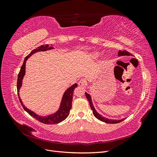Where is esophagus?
Returning a JSON list of instances; mask_svg holds the SVG:
<instances>
[{"instance_id":"esophagus-1","label":"esophagus","mask_w":157,"mask_h":157,"mask_svg":"<svg viewBox=\"0 0 157 157\" xmlns=\"http://www.w3.org/2000/svg\"><path fill=\"white\" fill-rule=\"evenodd\" d=\"M78 86L80 87H85V86H86V82L84 79L82 78L79 80L78 82Z\"/></svg>"}]
</instances>
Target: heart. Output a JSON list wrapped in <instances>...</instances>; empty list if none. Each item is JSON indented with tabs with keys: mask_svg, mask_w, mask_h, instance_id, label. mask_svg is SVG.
Here are the masks:
<instances>
[{
	"mask_svg": "<svg viewBox=\"0 0 157 157\" xmlns=\"http://www.w3.org/2000/svg\"><path fill=\"white\" fill-rule=\"evenodd\" d=\"M92 56L94 57H95V58H97V57L99 56V54L97 53V52H94V53L92 54Z\"/></svg>",
	"mask_w": 157,
	"mask_h": 157,
	"instance_id": "1",
	"label": "heart"
}]
</instances>
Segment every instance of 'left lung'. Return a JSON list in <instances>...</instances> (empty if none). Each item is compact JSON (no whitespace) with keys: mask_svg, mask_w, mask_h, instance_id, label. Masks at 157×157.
<instances>
[{"mask_svg":"<svg viewBox=\"0 0 157 157\" xmlns=\"http://www.w3.org/2000/svg\"><path fill=\"white\" fill-rule=\"evenodd\" d=\"M130 52H127L126 50H124V51L119 50V51H118V56H130ZM85 95H86V97L87 99L88 100V102L90 103V107H91V109L92 110L94 115L95 116V117L97 118L98 120L101 121L102 122H104L108 123V124H116V123H119V122H122V121H124V119H125V118H124V119H122V120H112V119H108V118H105V117L101 116L98 113H97V111H96V109H94V105H93V104H92L91 96H90V94H87L86 92H85Z\"/></svg>","mask_w":157,"mask_h":157,"instance_id":"1","label":"left lung"}]
</instances>
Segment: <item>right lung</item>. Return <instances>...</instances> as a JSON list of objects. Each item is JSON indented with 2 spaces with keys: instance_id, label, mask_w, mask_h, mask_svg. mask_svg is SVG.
<instances>
[{
  "instance_id": "obj_1",
  "label": "right lung",
  "mask_w": 157,
  "mask_h": 157,
  "mask_svg": "<svg viewBox=\"0 0 157 157\" xmlns=\"http://www.w3.org/2000/svg\"><path fill=\"white\" fill-rule=\"evenodd\" d=\"M54 48L52 46H50L49 44H45V45H42L39 47H38L37 48L33 50L31 53L25 57V58L23 61V63L21 66V69L20 71V73L18 74L17 77V94L19 97V90H20L21 84H22V80L23 78V76L25 75V63L27 59L31 56L33 54L36 53L37 52L40 51H46L50 49H53ZM77 87V84H75L73 86H71L70 88H69L65 92L62 100H61V105L59 107V110L57 111L56 113L53 114V115H48L47 117H41L39 115H37L36 114L33 113L29 109H28L27 107H25L23 105L21 98L19 97V99H20V101L22 107L24 109V110L27 111L29 115L35 118V119L39 121V122L44 123L46 124H58L59 122H61V121H64L66 118L68 117L69 115V112L71 107H72V101H73V94L74 89Z\"/></svg>"
}]
</instances>
